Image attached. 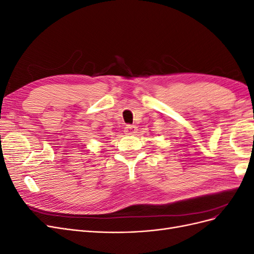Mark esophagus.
Returning a JSON list of instances; mask_svg holds the SVG:
<instances>
[{"mask_svg":"<svg viewBox=\"0 0 254 254\" xmlns=\"http://www.w3.org/2000/svg\"><path fill=\"white\" fill-rule=\"evenodd\" d=\"M136 127L134 125H126V127L124 128V132L128 135H131L134 134L136 132Z\"/></svg>","mask_w":254,"mask_h":254,"instance_id":"34e87169","label":"esophagus"}]
</instances>
